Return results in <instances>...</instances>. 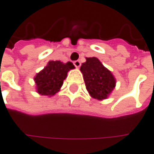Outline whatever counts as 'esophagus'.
I'll return each mask as SVG.
<instances>
[{"label": "esophagus", "mask_w": 154, "mask_h": 154, "mask_svg": "<svg viewBox=\"0 0 154 154\" xmlns=\"http://www.w3.org/2000/svg\"><path fill=\"white\" fill-rule=\"evenodd\" d=\"M73 64H74V65H75L77 68H79V67H80V65H81V62H80L79 60H76V61H74V62H73Z\"/></svg>", "instance_id": "1"}]
</instances>
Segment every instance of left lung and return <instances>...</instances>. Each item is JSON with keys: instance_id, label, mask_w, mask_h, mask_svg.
<instances>
[{"instance_id": "left-lung-1", "label": "left lung", "mask_w": 154, "mask_h": 154, "mask_svg": "<svg viewBox=\"0 0 154 154\" xmlns=\"http://www.w3.org/2000/svg\"><path fill=\"white\" fill-rule=\"evenodd\" d=\"M80 70L84 75L86 89L93 98H107L116 87V79L97 57H86Z\"/></svg>"}]
</instances>
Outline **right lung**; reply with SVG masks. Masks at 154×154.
Returning a JSON list of instances; mask_svg holds the SVG:
<instances>
[{
	"label": "right lung",
	"instance_id": "obj_1",
	"mask_svg": "<svg viewBox=\"0 0 154 154\" xmlns=\"http://www.w3.org/2000/svg\"><path fill=\"white\" fill-rule=\"evenodd\" d=\"M71 62L63 64L60 61H50L34 77L37 91L43 96H53L63 85L67 72L74 69Z\"/></svg>",
	"mask_w": 154,
	"mask_h": 154
}]
</instances>
